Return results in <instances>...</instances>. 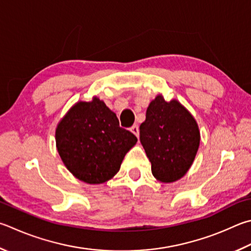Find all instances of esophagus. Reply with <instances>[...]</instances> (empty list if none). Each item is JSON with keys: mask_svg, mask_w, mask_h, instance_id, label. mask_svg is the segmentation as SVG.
<instances>
[{"mask_svg": "<svg viewBox=\"0 0 251 251\" xmlns=\"http://www.w3.org/2000/svg\"><path fill=\"white\" fill-rule=\"evenodd\" d=\"M130 131L136 136V137H137V138L139 137V127H138L137 125L131 126V127H130Z\"/></svg>", "mask_w": 251, "mask_h": 251, "instance_id": "esophagus-1", "label": "esophagus"}]
</instances>
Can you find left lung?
<instances>
[{
    "instance_id": "obj_1",
    "label": "left lung",
    "mask_w": 251,
    "mask_h": 251,
    "mask_svg": "<svg viewBox=\"0 0 251 251\" xmlns=\"http://www.w3.org/2000/svg\"><path fill=\"white\" fill-rule=\"evenodd\" d=\"M139 129L152 176L163 183L183 177L192 166L201 138L192 114L177 100L167 102L158 94L150 102Z\"/></svg>"
}]
</instances>
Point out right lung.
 <instances>
[{
	"mask_svg": "<svg viewBox=\"0 0 251 251\" xmlns=\"http://www.w3.org/2000/svg\"><path fill=\"white\" fill-rule=\"evenodd\" d=\"M136 143V136L120 127L116 114L97 97L76 102L56 128V146L63 165L88 184L112 179Z\"/></svg>",
	"mask_w": 251,
	"mask_h": 251,
	"instance_id": "obj_1",
	"label": "right lung"
}]
</instances>
